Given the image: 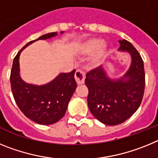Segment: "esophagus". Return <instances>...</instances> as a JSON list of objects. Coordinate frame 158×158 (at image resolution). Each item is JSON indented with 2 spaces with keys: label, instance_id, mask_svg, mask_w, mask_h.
<instances>
[{
  "label": "esophagus",
  "instance_id": "34e87169",
  "mask_svg": "<svg viewBox=\"0 0 158 158\" xmlns=\"http://www.w3.org/2000/svg\"><path fill=\"white\" fill-rule=\"evenodd\" d=\"M85 74L82 70L77 69L75 73V80H76L77 85H82L85 82Z\"/></svg>",
  "mask_w": 158,
  "mask_h": 158
}]
</instances>
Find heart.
Instances as JSON below:
<instances>
[{
    "mask_svg": "<svg viewBox=\"0 0 158 158\" xmlns=\"http://www.w3.org/2000/svg\"><path fill=\"white\" fill-rule=\"evenodd\" d=\"M107 50V44L96 38L86 39L78 47V53L81 55L85 56L91 53L89 58V65L91 67L98 66L101 63L105 57Z\"/></svg>",
    "mask_w": 158,
    "mask_h": 158,
    "instance_id": "b5f03b06",
    "label": "heart"
}]
</instances>
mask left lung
I'll list each match as a JSON object with an SVG mask.
<instances>
[{
  "label": "left lung",
  "instance_id": "8db88e82",
  "mask_svg": "<svg viewBox=\"0 0 158 158\" xmlns=\"http://www.w3.org/2000/svg\"><path fill=\"white\" fill-rule=\"evenodd\" d=\"M118 51L128 52L131 64L122 77L113 80L103 67L86 74L89 89L88 106L96 119L110 126L118 125L129 118L142 103L145 90L143 61L135 47L127 40H119Z\"/></svg>",
  "mask_w": 158,
  "mask_h": 158
}]
</instances>
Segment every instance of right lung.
Instances as JSON below:
<instances>
[{
    "mask_svg": "<svg viewBox=\"0 0 158 158\" xmlns=\"http://www.w3.org/2000/svg\"><path fill=\"white\" fill-rule=\"evenodd\" d=\"M57 35V32H51L27 43L14 58L11 70V89L16 104L25 116L42 125L55 123L64 116L77 88L75 70L62 73L48 84L36 85L22 80L19 75V58L23 49L32 43L47 40Z\"/></svg>",
    "mask_w": 158,
    "mask_h": 158,
    "instance_id": "right-lung-1",
    "label": "right lung"
}]
</instances>
